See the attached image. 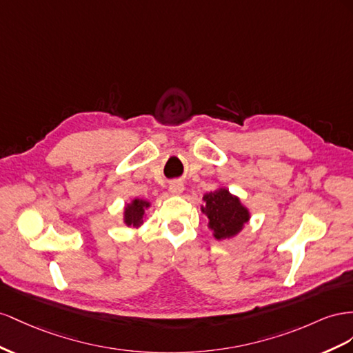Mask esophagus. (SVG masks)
Returning a JSON list of instances; mask_svg holds the SVG:
<instances>
[{
    "label": "esophagus",
    "instance_id": "1",
    "mask_svg": "<svg viewBox=\"0 0 353 353\" xmlns=\"http://www.w3.org/2000/svg\"><path fill=\"white\" fill-rule=\"evenodd\" d=\"M168 189H170V192L173 194V195H182L183 190H185V185L180 182V180H174V182L170 183Z\"/></svg>",
    "mask_w": 353,
    "mask_h": 353
}]
</instances>
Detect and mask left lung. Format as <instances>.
Segmentation results:
<instances>
[{"label": "left lung", "instance_id": "8db88e82", "mask_svg": "<svg viewBox=\"0 0 353 353\" xmlns=\"http://www.w3.org/2000/svg\"><path fill=\"white\" fill-rule=\"evenodd\" d=\"M205 205L203 213L208 216L210 229L214 230L217 239H226L236 235L250 216L239 199L229 194L228 189H217L204 195Z\"/></svg>", "mask_w": 353, "mask_h": 353}]
</instances>
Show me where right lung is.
I'll return each mask as SVG.
<instances>
[{
  "instance_id": "right-lung-1",
  "label": "right lung",
  "mask_w": 353,
  "mask_h": 353,
  "mask_svg": "<svg viewBox=\"0 0 353 353\" xmlns=\"http://www.w3.org/2000/svg\"><path fill=\"white\" fill-rule=\"evenodd\" d=\"M149 207L148 201L134 199L132 204L125 208V223L127 226H140L145 217V208Z\"/></svg>"
}]
</instances>
